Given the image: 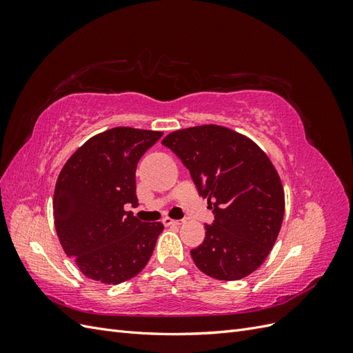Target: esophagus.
<instances>
[{"mask_svg":"<svg viewBox=\"0 0 353 353\" xmlns=\"http://www.w3.org/2000/svg\"><path fill=\"white\" fill-rule=\"evenodd\" d=\"M163 223H165L166 227H169V225H183L184 221H183V219H172V218H165V219H163Z\"/></svg>","mask_w":353,"mask_h":353,"instance_id":"34e87169","label":"esophagus"}]
</instances>
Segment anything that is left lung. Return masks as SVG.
Listing matches in <instances>:
<instances>
[{"mask_svg": "<svg viewBox=\"0 0 353 353\" xmlns=\"http://www.w3.org/2000/svg\"><path fill=\"white\" fill-rule=\"evenodd\" d=\"M162 144L187 166L215 213L205 240L190 252L197 268L222 281L254 272L284 218V188L270 157L249 137L221 125L178 130Z\"/></svg>", "mask_w": 353, "mask_h": 353, "instance_id": "1", "label": "left lung"}]
</instances>
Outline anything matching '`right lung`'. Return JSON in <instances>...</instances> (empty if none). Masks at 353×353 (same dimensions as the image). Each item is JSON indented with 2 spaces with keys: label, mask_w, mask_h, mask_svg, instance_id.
Listing matches in <instances>:
<instances>
[{
  "label": "right lung",
  "mask_w": 353,
  "mask_h": 353,
  "mask_svg": "<svg viewBox=\"0 0 353 353\" xmlns=\"http://www.w3.org/2000/svg\"><path fill=\"white\" fill-rule=\"evenodd\" d=\"M163 132L116 126L91 137L61 168L52 197L63 250L94 281L121 284L140 274L153 254L162 222H141L138 160Z\"/></svg>",
  "instance_id": "right-lung-1"
}]
</instances>
